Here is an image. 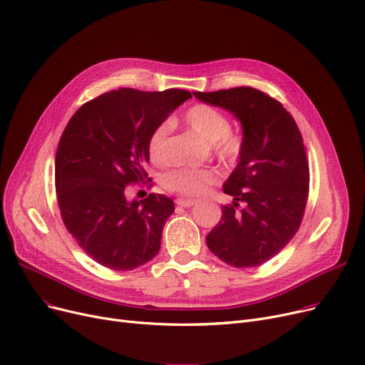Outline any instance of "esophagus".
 I'll use <instances>...</instances> for the list:
<instances>
[{
	"label": "esophagus",
	"mask_w": 365,
	"mask_h": 365,
	"mask_svg": "<svg viewBox=\"0 0 365 365\" xmlns=\"http://www.w3.org/2000/svg\"><path fill=\"white\" fill-rule=\"evenodd\" d=\"M176 204L182 205V207H192V205L195 204V201L194 200H187V198H178Z\"/></svg>",
	"instance_id": "1"
}]
</instances>
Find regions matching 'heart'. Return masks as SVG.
Segmentation results:
<instances>
[{
    "label": "heart",
    "mask_w": 365,
    "mask_h": 365,
    "mask_svg": "<svg viewBox=\"0 0 365 365\" xmlns=\"http://www.w3.org/2000/svg\"><path fill=\"white\" fill-rule=\"evenodd\" d=\"M185 125L197 135L205 146L224 160L232 161L240 153L242 141L235 134L230 133L228 118L207 104H195L185 113ZM170 125L161 123L156 126L148 141V153L155 165H164L168 161L167 135ZM217 171L212 168L187 170L178 168L165 174L164 186L173 192L182 195H200L205 187L215 183Z\"/></svg>",
    "instance_id": "obj_1"
}]
</instances>
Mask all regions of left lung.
<instances>
[{
  "mask_svg": "<svg viewBox=\"0 0 365 365\" xmlns=\"http://www.w3.org/2000/svg\"><path fill=\"white\" fill-rule=\"evenodd\" d=\"M194 97L227 110L243 130L239 163L224 183L234 201L222 205L207 247L228 265L258 267L289 243L303 219L309 194L303 137L283 106L258 89L194 92ZM239 200L242 211L236 209Z\"/></svg>",
  "mask_w": 365,
  "mask_h": 365,
  "instance_id": "obj_1",
  "label": "left lung"
}]
</instances>
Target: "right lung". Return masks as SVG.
<instances>
[{
	"label": "right lung",
	"mask_w": 365,
	"mask_h": 365,
	"mask_svg": "<svg viewBox=\"0 0 365 365\" xmlns=\"http://www.w3.org/2000/svg\"><path fill=\"white\" fill-rule=\"evenodd\" d=\"M189 98L182 89L122 88L83 104L67 123L55 158L58 204L68 232L95 262L134 270L160 250L173 200H128L126 186L148 178L150 134Z\"/></svg>",
	"instance_id": "right-lung-1"
}]
</instances>
